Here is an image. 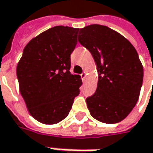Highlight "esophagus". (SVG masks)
<instances>
[{"instance_id": "obj_1", "label": "esophagus", "mask_w": 153, "mask_h": 153, "mask_svg": "<svg viewBox=\"0 0 153 153\" xmlns=\"http://www.w3.org/2000/svg\"><path fill=\"white\" fill-rule=\"evenodd\" d=\"M86 75H87V74H86V72H85V71L83 72V73L81 74V75H80V76H81V79H82V80H83V81H85V77H86Z\"/></svg>"}]
</instances>
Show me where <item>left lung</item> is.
<instances>
[{
  "label": "left lung",
  "instance_id": "1",
  "mask_svg": "<svg viewBox=\"0 0 153 153\" xmlns=\"http://www.w3.org/2000/svg\"><path fill=\"white\" fill-rule=\"evenodd\" d=\"M78 40L91 53L98 73L97 91L86 98L90 113L105 124L119 123L139 99L143 66L137 51L122 34L100 24L79 29Z\"/></svg>",
  "mask_w": 153,
  "mask_h": 153
}]
</instances>
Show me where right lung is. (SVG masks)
Masks as SVG:
<instances>
[{
  "instance_id": "right-lung-1",
  "label": "right lung",
  "mask_w": 153,
  "mask_h": 153,
  "mask_svg": "<svg viewBox=\"0 0 153 153\" xmlns=\"http://www.w3.org/2000/svg\"><path fill=\"white\" fill-rule=\"evenodd\" d=\"M79 29L55 26L33 38L17 65L19 91L29 114L44 124L68 115L82 80L73 75L70 55Z\"/></svg>"
}]
</instances>
